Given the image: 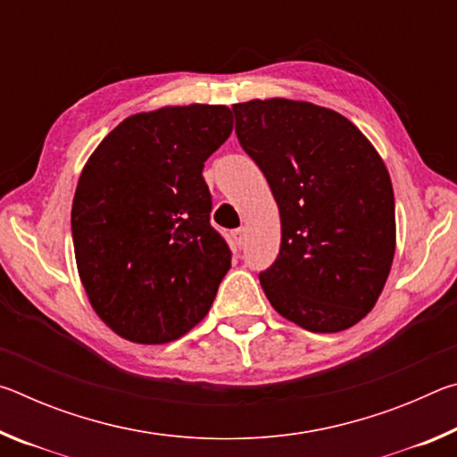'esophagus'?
<instances>
[{"label": "esophagus", "instance_id": "1", "mask_svg": "<svg viewBox=\"0 0 457 457\" xmlns=\"http://www.w3.org/2000/svg\"><path fill=\"white\" fill-rule=\"evenodd\" d=\"M245 237H247V229H245V228H237V229H234V242L237 244V247H244V244H245Z\"/></svg>", "mask_w": 457, "mask_h": 457}]
</instances>
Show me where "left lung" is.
<instances>
[{"instance_id": "1", "label": "left lung", "mask_w": 457, "mask_h": 457, "mask_svg": "<svg viewBox=\"0 0 457 457\" xmlns=\"http://www.w3.org/2000/svg\"><path fill=\"white\" fill-rule=\"evenodd\" d=\"M231 111L237 141L280 210V253L260 272L270 304L311 332L353 327L375 306L395 253L385 163L330 108L270 98Z\"/></svg>"}]
</instances>
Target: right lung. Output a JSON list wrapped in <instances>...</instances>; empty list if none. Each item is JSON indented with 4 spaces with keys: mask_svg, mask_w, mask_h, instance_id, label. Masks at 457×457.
Masks as SVG:
<instances>
[{
    "mask_svg": "<svg viewBox=\"0 0 457 457\" xmlns=\"http://www.w3.org/2000/svg\"><path fill=\"white\" fill-rule=\"evenodd\" d=\"M231 129L228 106L133 114L82 169L72 204L76 264L92 308L122 338L169 343L212 308L231 252L210 221L201 171Z\"/></svg>",
    "mask_w": 457,
    "mask_h": 457,
    "instance_id": "right-lung-1",
    "label": "right lung"
}]
</instances>
